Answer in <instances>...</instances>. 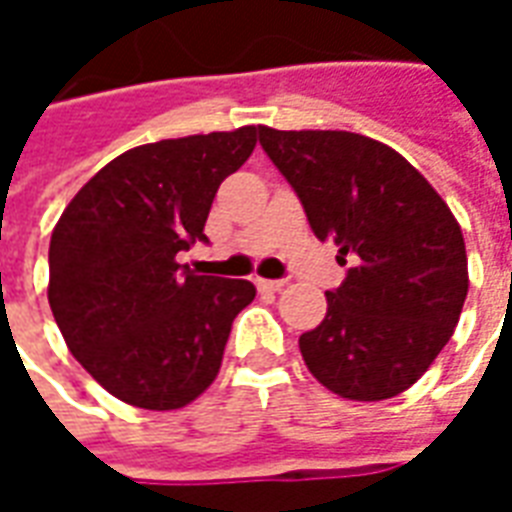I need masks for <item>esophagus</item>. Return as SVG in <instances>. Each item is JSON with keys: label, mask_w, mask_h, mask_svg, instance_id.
<instances>
[{"label": "esophagus", "mask_w": 512, "mask_h": 512, "mask_svg": "<svg viewBox=\"0 0 512 512\" xmlns=\"http://www.w3.org/2000/svg\"><path fill=\"white\" fill-rule=\"evenodd\" d=\"M257 288L266 290V293H277L285 288V279H257Z\"/></svg>", "instance_id": "34e87169"}]
</instances>
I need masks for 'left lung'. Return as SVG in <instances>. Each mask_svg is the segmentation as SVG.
I'll use <instances>...</instances> for the list:
<instances>
[{"mask_svg": "<svg viewBox=\"0 0 512 512\" xmlns=\"http://www.w3.org/2000/svg\"><path fill=\"white\" fill-rule=\"evenodd\" d=\"M260 145L299 194L312 233L351 268L326 318L299 337L310 373L348 400L417 384L450 343L469 271L461 224L397 150L351 131H277Z\"/></svg>", "mask_w": 512, "mask_h": 512, "instance_id": "obj_1", "label": "left lung"}]
</instances>
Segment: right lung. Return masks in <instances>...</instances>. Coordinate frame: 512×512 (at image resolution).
<instances>
[{
  "instance_id": "obj_1",
  "label": "right lung",
  "mask_w": 512,
  "mask_h": 512,
  "mask_svg": "<svg viewBox=\"0 0 512 512\" xmlns=\"http://www.w3.org/2000/svg\"><path fill=\"white\" fill-rule=\"evenodd\" d=\"M257 126L161 139L112 158L51 233L49 304L71 354L128 406H189L222 367L246 279L200 277L178 252L205 238L227 175L252 156Z\"/></svg>"
}]
</instances>
